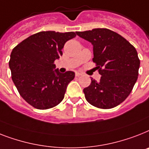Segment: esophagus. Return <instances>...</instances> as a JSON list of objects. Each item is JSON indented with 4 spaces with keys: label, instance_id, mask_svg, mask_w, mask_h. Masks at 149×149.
I'll use <instances>...</instances> for the list:
<instances>
[{
    "label": "esophagus",
    "instance_id": "34e87169",
    "mask_svg": "<svg viewBox=\"0 0 149 149\" xmlns=\"http://www.w3.org/2000/svg\"><path fill=\"white\" fill-rule=\"evenodd\" d=\"M80 76H82V73L79 72H76V77H80Z\"/></svg>",
    "mask_w": 149,
    "mask_h": 149
}]
</instances>
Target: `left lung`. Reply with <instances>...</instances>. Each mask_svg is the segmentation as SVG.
I'll list each match as a JSON object with an SVG mask.
<instances>
[{
  "instance_id": "obj_1",
  "label": "left lung",
  "mask_w": 149,
  "mask_h": 149,
  "mask_svg": "<svg viewBox=\"0 0 149 149\" xmlns=\"http://www.w3.org/2000/svg\"><path fill=\"white\" fill-rule=\"evenodd\" d=\"M93 46V59L102 76L83 89L87 102L100 109H112L124 101L139 76L140 60L135 47L117 33L106 28L76 32Z\"/></svg>"
}]
</instances>
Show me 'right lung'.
<instances>
[{
  "label": "right lung",
  "instance_id": "1",
  "mask_svg": "<svg viewBox=\"0 0 149 149\" xmlns=\"http://www.w3.org/2000/svg\"><path fill=\"white\" fill-rule=\"evenodd\" d=\"M76 36L74 32L41 31L12 50L9 61L12 80L23 99L34 108H53L63 100L75 72L60 73L55 70L54 61L63 55L66 41Z\"/></svg>",
  "mask_w": 149,
  "mask_h": 149
}]
</instances>
